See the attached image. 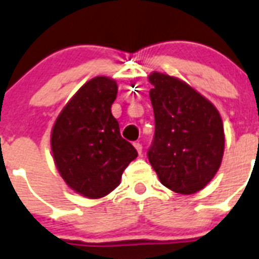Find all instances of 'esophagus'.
I'll list each match as a JSON object with an SVG mask.
<instances>
[{"instance_id":"esophagus-1","label":"esophagus","mask_w":259,"mask_h":259,"mask_svg":"<svg viewBox=\"0 0 259 259\" xmlns=\"http://www.w3.org/2000/svg\"><path fill=\"white\" fill-rule=\"evenodd\" d=\"M134 147H136V150L138 151L139 155H142V145H141V143L136 142L134 143Z\"/></svg>"}]
</instances>
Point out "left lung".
<instances>
[{"mask_svg": "<svg viewBox=\"0 0 259 259\" xmlns=\"http://www.w3.org/2000/svg\"><path fill=\"white\" fill-rule=\"evenodd\" d=\"M155 136L147 152L160 183L175 193L194 194L210 183L224 154V127L215 105L188 83L150 74Z\"/></svg>", "mask_w": 259, "mask_h": 259, "instance_id": "left-lung-1", "label": "left lung"}]
</instances>
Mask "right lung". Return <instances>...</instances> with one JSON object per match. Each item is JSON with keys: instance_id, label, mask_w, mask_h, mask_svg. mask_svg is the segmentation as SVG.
<instances>
[{"instance_id": "1", "label": "right lung", "mask_w": 259, "mask_h": 259, "mask_svg": "<svg viewBox=\"0 0 259 259\" xmlns=\"http://www.w3.org/2000/svg\"><path fill=\"white\" fill-rule=\"evenodd\" d=\"M116 80L95 76L84 83L58 114L51 134L55 164L66 185L90 199L120 185L125 168L138 152L121 137L111 112Z\"/></svg>"}]
</instances>
